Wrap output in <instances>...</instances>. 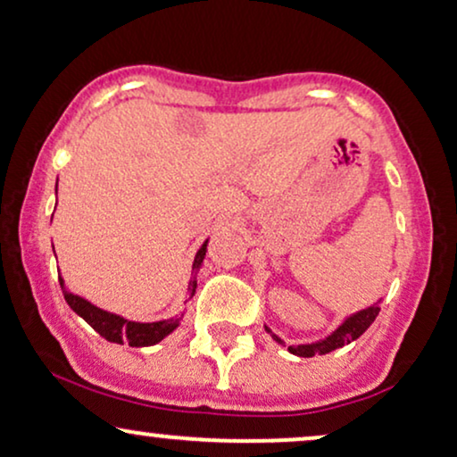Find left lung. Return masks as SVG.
<instances>
[{
	"mask_svg": "<svg viewBox=\"0 0 457 457\" xmlns=\"http://www.w3.org/2000/svg\"><path fill=\"white\" fill-rule=\"evenodd\" d=\"M377 315H379V303H375V305L360 309V312L347 315V318L343 320V322L337 326V328L332 330L328 337H324V339H320L315 343H303V345H290L288 352L295 353V356H301V358H312V356H315V353L324 356V353L335 352V349H339L343 345H347V343L356 341L358 337L375 322ZM264 330H267L278 343H284L278 335H273L269 326H264Z\"/></svg>",
	"mask_w": 457,
	"mask_h": 457,
	"instance_id": "obj_1",
	"label": "left lung"
}]
</instances>
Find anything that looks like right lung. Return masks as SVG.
Instances as JSON below:
<instances>
[{
  "instance_id": "add662e5",
  "label": "right lung",
  "mask_w": 457,
  "mask_h": 457,
  "mask_svg": "<svg viewBox=\"0 0 457 457\" xmlns=\"http://www.w3.org/2000/svg\"><path fill=\"white\" fill-rule=\"evenodd\" d=\"M205 252H207V241L199 247V252H196V256H195V262H193L195 278L190 279V284H188L190 298L195 296L196 271L201 269L203 258H205ZM59 284H61V290H63L67 305H70L73 312L80 315L84 322H87L88 326H93V328L110 343H120V345L122 343H129L131 347L156 345V343L165 339L167 335H171V332L178 328L179 322H182V318H184V313H182L179 318L176 315V318L161 320V322H133V320H127V318H122V315L105 312V309H99L97 305H93V303H88L87 298L73 295V292L65 288V281L61 275H59Z\"/></svg>"
}]
</instances>
